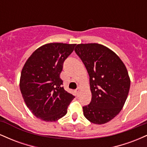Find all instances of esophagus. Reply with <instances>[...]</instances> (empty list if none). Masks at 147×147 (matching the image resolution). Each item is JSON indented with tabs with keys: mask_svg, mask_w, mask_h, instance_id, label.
<instances>
[{
	"mask_svg": "<svg viewBox=\"0 0 147 147\" xmlns=\"http://www.w3.org/2000/svg\"><path fill=\"white\" fill-rule=\"evenodd\" d=\"M76 94H77V95H79V88H77V90H76Z\"/></svg>",
	"mask_w": 147,
	"mask_h": 147,
	"instance_id": "esophagus-1",
	"label": "esophagus"
}]
</instances>
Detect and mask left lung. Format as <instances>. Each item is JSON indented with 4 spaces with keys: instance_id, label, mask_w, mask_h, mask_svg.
Returning <instances> with one entry per match:
<instances>
[{
    "instance_id": "left-lung-1",
    "label": "left lung",
    "mask_w": 147,
    "mask_h": 147,
    "mask_svg": "<svg viewBox=\"0 0 147 147\" xmlns=\"http://www.w3.org/2000/svg\"><path fill=\"white\" fill-rule=\"evenodd\" d=\"M75 51L90 77L92 99L83 106L84 116L93 124H105L120 112L128 97L131 81L125 65L98 43L78 44Z\"/></svg>"
}]
</instances>
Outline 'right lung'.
<instances>
[{"label": "right lung", "mask_w": 147, "mask_h": 147, "mask_svg": "<svg viewBox=\"0 0 147 147\" xmlns=\"http://www.w3.org/2000/svg\"><path fill=\"white\" fill-rule=\"evenodd\" d=\"M76 44L51 43L32 54L21 71L20 89L25 104L41 120L55 122L67 113L75 96L64 90L60 74Z\"/></svg>", "instance_id": "right-lung-1"}]
</instances>
